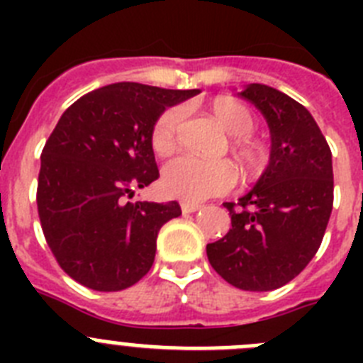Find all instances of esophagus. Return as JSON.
I'll return each instance as SVG.
<instances>
[{
    "label": "esophagus",
    "instance_id": "esophagus-1",
    "mask_svg": "<svg viewBox=\"0 0 363 363\" xmlns=\"http://www.w3.org/2000/svg\"><path fill=\"white\" fill-rule=\"evenodd\" d=\"M201 205L200 203H194V201H182V211L185 214H191V213H196L200 209Z\"/></svg>",
    "mask_w": 363,
    "mask_h": 363
}]
</instances>
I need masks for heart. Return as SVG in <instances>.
<instances>
[{
  "instance_id": "b5f03b06",
  "label": "heart",
  "mask_w": 363,
  "mask_h": 363,
  "mask_svg": "<svg viewBox=\"0 0 363 363\" xmlns=\"http://www.w3.org/2000/svg\"><path fill=\"white\" fill-rule=\"evenodd\" d=\"M213 114L227 133L234 134V147L247 163L258 160V149L249 140L255 130L256 118L251 108L238 101L221 99L213 105ZM185 120L184 107H167L156 118L150 130V145L165 156L178 142V134ZM236 184V169L227 160L207 162L191 154H179L167 162L162 172V185L171 196L187 201H200L230 191Z\"/></svg>"
}]
</instances>
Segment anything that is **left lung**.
<instances>
[{"mask_svg":"<svg viewBox=\"0 0 363 363\" xmlns=\"http://www.w3.org/2000/svg\"><path fill=\"white\" fill-rule=\"evenodd\" d=\"M265 116L271 160L249 194L225 201L229 233L207 245L214 271L243 291L289 284L314 258L333 211V160L303 105L259 83L240 92Z\"/></svg>","mask_w":363,"mask_h":363,"instance_id":"8db88e82","label":"left lung"}]
</instances>
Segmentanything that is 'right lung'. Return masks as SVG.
<instances>
[{"label":"right lung","mask_w":363,"mask_h":363,"mask_svg":"<svg viewBox=\"0 0 363 363\" xmlns=\"http://www.w3.org/2000/svg\"><path fill=\"white\" fill-rule=\"evenodd\" d=\"M200 91L112 83L74 101L41 152L38 214L60 267L94 291L127 289L154 264L178 201H129L160 178L150 130L165 107Z\"/></svg>","instance_id":"right-lung-1"}]
</instances>
